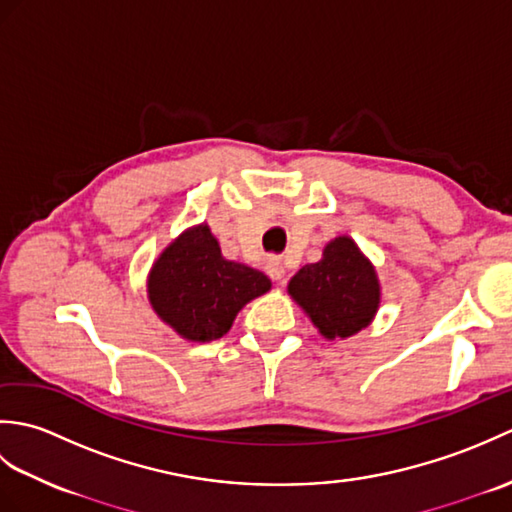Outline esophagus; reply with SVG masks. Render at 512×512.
Wrapping results in <instances>:
<instances>
[{
    "instance_id": "esophagus-1",
    "label": "esophagus",
    "mask_w": 512,
    "mask_h": 512,
    "mask_svg": "<svg viewBox=\"0 0 512 512\" xmlns=\"http://www.w3.org/2000/svg\"><path fill=\"white\" fill-rule=\"evenodd\" d=\"M266 273L273 277L275 281H281V279H284V275H286V268H284V264H281V259L273 257V259H268Z\"/></svg>"
}]
</instances>
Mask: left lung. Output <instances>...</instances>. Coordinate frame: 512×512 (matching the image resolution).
Segmentation results:
<instances>
[{
  "label": "left lung",
  "mask_w": 512,
  "mask_h": 512,
  "mask_svg": "<svg viewBox=\"0 0 512 512\" xmlns=\"http://www.w3.org/2000/svg\"><path fill=\"white\" fill-rule=\"evenodd\" d=\"M288 295L323 339L343 341L365 330L380 308V279L350 235L330 239L319 262L288 281Z\"/></svg>",
  "instance_id": "left-lung-1"
}]
</instances>
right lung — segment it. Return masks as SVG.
<instances>
[{"label": "right lung", "mask_w": 512, "mask_h": 512, "mask_svg": "<svg viewBox=\"0 0 512 512\" xmlns=\"http://www.w3.org/2000/svg\"><path fill=\"white\" fill-rule=\"evenodd\" d=\"M270 286L262 270L226 259L206 222L173 239L147 275V297L158 319L191 343L222 339L237 312Z\"/></svg>", "instance_id": "obj_1"}]
</instances>
